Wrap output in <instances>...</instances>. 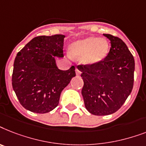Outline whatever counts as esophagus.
I'll return each mask as SVG.
<instances>
[{
    "mask_svg": "<svg viewBox=\"0 0 146 146\" xmlns=\"http://www.w3.org/2000/svg\"><path fill=\"white\" fill-rule=\"evenodd\" d=\"M75 72H76V74L78 75V76H79V75L80 74V73H81L80 70H79L78 68H76V69H75Z\"/></svg>",
    "mask_w": 146,
    "mask_h": 146,
    "instance_id": "1",
    "label": "esophagus"
}]
</instances>
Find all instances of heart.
<instances>
[{"instance_id":"1","label":"heart","mask_w":146,"mask_h":146,"mask_svg":"<svg viewBox=\"0 0 146 146\" xmlns=\"http://www.w3.org/2000/svg\"><path fill=\"white\" fill-rule=\"evenodd\" d=\"M109 52V43L105 38L89 36L72 42L69 46L70 55L74 58H83L88 66L97 65L102 62Z\"/></svg>"}]
</instances>
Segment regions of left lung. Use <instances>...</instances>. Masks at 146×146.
Here are the masks:
<instances>
[{
    "mask_svg": "<svg viewBox=\"0 0 146 146\" xmlns=\"http://www.w3.org/2000/svg\"><path fill=\"white\" fill-rule=\"evenodd\" d=\"M111 42L106 59L94 66H80L85 107L94 115L116 112L125 102L133 87L135 62L127 46L117 37L103 34Z\"/></svg>",
    "mask_w": 146,
    "mask_h": 146,
    "instance_id": "left-lung-1",
    "label": "left lung"
}]
</instances>
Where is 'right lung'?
<instances>
[{
	"mask_svg": "<svg viewBox=\"0 0 146 146\" xmlns=\"http://www.w3.org/2000/svg\"><path fill=\"white\" fill-rule=\"evenodd\" d=\"M63 35L38 36L21 50L14 61L13 89L20 104L32 112L44 114L59 104L60 94L75 77V68H58L56 57H63Z\"/></svg>",
	"mask_w": 146,
	"mask_h": 146,
	"instance_id": "1",
	"label": "right lung"
}]
</instances>
